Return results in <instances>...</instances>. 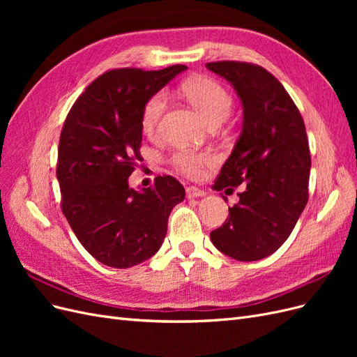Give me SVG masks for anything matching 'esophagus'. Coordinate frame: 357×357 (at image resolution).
<instances>
[{
  "instance_id": "34e87169",
  "label": "esophagus",
  "mask_w": 357,
  "mask_h": 357,
  "mask_svg": "<svg viewBox=\"0 0 357 357\" xmlns=\"http://www.w3.org/2000/svg\"><path fill=\"white\" fill-rule=\"evenodd\" d=\"M204 195H205V192L201 190V189H198V188H195V186L186 188V197H188L189 199H192V198H199V197H204Z\"/></svg>"
}]
</instances>
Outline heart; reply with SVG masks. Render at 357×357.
Segmentation results:
<instances>
[{
  "label": "heart",
  "mask_w": 357,
  "mask_h": 357,
  "mask_svg": "<svg viewBox=\"0 0 357 357\" xmlns=\"http://www.w3.org/2000/svg\"><path fill=\"white\" fill-rule=\"evenodd\" d=\"M183 93L197 107L201 113L208 119L210 123L222 122L229 114L232 98L229 92L214 79L195 77L183 84ZM167 105L165 92H156L146 101L142 112V128L147 135H153L160 123ZM214 160L208 152H199L193 149H178L171 155L169 162L181 174L188 177H198L205 165Z\"/></svg>",
  "instance_id": "heart-1"
}]
</instances>
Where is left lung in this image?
<instances>
[{
	"mask_svg": "<svg viewBox=\"0 0 357 357\" xmlns=\"http://www.w3.org/2000/svg\"><path fill=\"white\" fill-rule=\"evenodd\" d=\"M243 102V131L214 189L244 185L210 238L218 250L252 262L273 255L294 231L308 202L311 156L304 121L274 75L250 62H208Z\"/></svg>",
	"mask_w": 357,
	"mask_h": 357,
	"instance_id": "8db88e82",
	"label": "left lung"
}]
</instances>
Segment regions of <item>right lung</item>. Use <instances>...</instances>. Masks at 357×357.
<instances>
[{
    "label": "right lung",
    "instance_id": "right-lung-1",
    "mask_svg": "<svg viewBox=\"0 0 357 357\" xmlns=\"http://www.w3.org/2000/svg\"><path fill=\"white\" fill-rule=\"evenodd\" d=\"M185 70L107 71L63 122L56 167L61 208L80 244L107 266L131 268L152 257L164 243L171 210L185 199V188L171 176H158L142 192L128 185L142 159L143 107Z\"/></svg>",
    "mask_w": 357,
    "mask_h": 357
}]
</instances>
